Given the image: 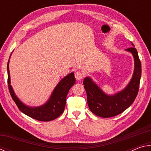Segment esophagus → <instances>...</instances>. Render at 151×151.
Here are the masks:
<instances>
[{"mask_svg": "<svg viewBox=\"0 0 151 151\" xmlns=\"http://www.w3.org/2000/svg\"><path fill=\"white\" fill-rule=\"evenodd\" d=\"M75 76L76 80H81V79L83 78V74L81 72H80V71H77V72H76L75 74Z\"/></svg>", "mask_w": 151, "mask_h": 151, "instance_id": "obj_1", "label": "esophagus"}]
</instances>
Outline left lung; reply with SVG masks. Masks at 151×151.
<instances>
[{"label": "left lung", "mask_w": 151, "mask_h": 151, "mask_svg": "<svg viewBox=\"0 0 151 151\" xmlns=\"http://www.w3.org/2000/svg\"><path fill=\"white\" fill-rule=\"evenodd\" d=\"M126 50L131 52L133 55L134 70L131 82L123 91L113 96H109L104 94L91 78L86 77L83 81L88 107L96 116L108 118L118 115L129 108L136 99L141 76V63L136 48H128Z\"/></svg>", "instance_id": "8db88e82"}]
</instances>
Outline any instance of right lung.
Masks as SVG:
<instances>
[{
  "instance_id": "1",
  "label": "right lung",
  "mask_w": 151,
  "mask_h": 151,
  "mask_svg": "<svg viewBox=\"0 0 151 151\" xmlns=\"http://www.w3.org/2000/svg\"><path fill=\"white\" fill-rule=\"evenodd\" d=\"M9 63V60L7 64L9 90L12 99L20 111L26 115L40 121H52L63 114L66 104V96L70 88L75 83L76 80L73 73H70L59 82L47 103L41 106L32 108L24 104L15 95L11 85Z\"/></svg>"
}]
</instances>
